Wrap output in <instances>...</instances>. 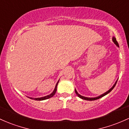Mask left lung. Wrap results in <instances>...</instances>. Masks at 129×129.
<instances>
[{
    "instance_id": "1",
    "label": "left lung",
    "mask_w": 129,
    "mask_h": 129,
    "mask_svg": "<svg viewBox=\"0 0 129 129\" xmlns=\"http://www.w3.org/2000/svg\"><path fill=\"white\" fill-rule=\"evenodd\" d=\"M113 42H114V43L116 44V46H117L119 47V44H118V43H117V42L116 41V38L115 37H113ZM117 81H116V82L115 83V84H114V85H113V86L112 87H111V89H110V90H108V91L107 92H105V93H104V94H102V95H100V96H99V97H94V98H89V97H83V96H82V95H80L78 94V93L77 92V91H76V89H75V93L76 94V95H77L79 97H80V98H81V99H83V100H90V101H91V100H97V99H100V98H101V97H104V96H105V95H107V94H108L109 92H110L111 91V90H112L113 89V88H114V87H115V86H116V83H117Z\"/></svg>"
}]
</instances>
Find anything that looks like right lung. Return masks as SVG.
<instances>
[{
    "instance_id": "add662e5",
    "label": "right lung",
    "mask_w": 129,
    "mask_h": 129,
    "mask_svg": "<svg viewBox=\"0 0 129 129\" xmlns=\"http://www.w3.org/2000/svg\"><path fill=\"white\" fill-rule=\"evenodd\" d=\"M58 83H59V81H58L57 84H56V87H55V89H54V91L50 95H47V96H45V97H40V98H30V97H29V98L31 99H34V100H46V99L51 98V97H53V96L54 95V94H56V90H57V86Z\"/></svg>"
}]
</instances>
